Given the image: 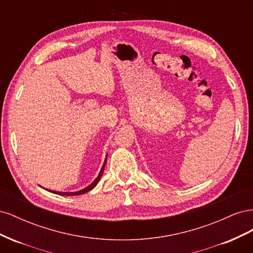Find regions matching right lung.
I'll use <instances>...</instances> for the list:
<instances>
[{
    "label": "right lung",
    "mask_w": 253,
    "mask_h": 253,
    "mask_svg": "<svg viewBox=\"0 0 253 253\" xmlns=\"http://www.w3.org/2000/svg\"><path fill=\"white\" fill-rule=\"evenodd\" d=\"M106 157H108V155H106ZM106 157H105V162H104V164H103V166H102V169H101V171H100V173H99V175H98V177L90 183L89 186H87L86 188H84L83 190H80V191H78V192H71V193H62V192H55V191H53V193H57V194H59V195H67V196H72V195H81V194H84V193H86V192H88V191H90L91 189L93 188H95L96 187V185L98 183V181H99V179L101 178V176H102V174H103V171H104V167H105V164H106Z\"/></svg>",
    "instance_id": "obj_1"
}]
</instances>
